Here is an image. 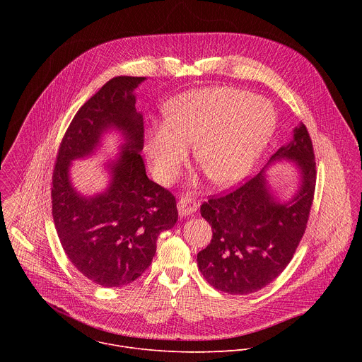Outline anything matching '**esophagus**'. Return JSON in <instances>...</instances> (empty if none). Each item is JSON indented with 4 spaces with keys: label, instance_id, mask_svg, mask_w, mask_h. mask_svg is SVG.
<instances>
[{
    "label": "esophagus",
    "instance_id": "obj_1",
    "mask_svg": "<svg viewBox=\"0 0 362 362\" xmlns=\"http://www.w3.org/2000/svg\"><path fill=\"white\" fill-rule=\"evenodd\" d=\"M197 202L190 194H182L177 202V211L180 216H187L196 212Z\"/></svg>",
    "mask_w": 362,
    "mask_h": 362
}]
</instances>
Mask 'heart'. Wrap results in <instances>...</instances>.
<instances>
[{
  "label": "heart",
  "instance_id": "obj_1",
  "mask_svg": "<svg viewBox=\"0 0 362 362\" xmlns=\"http://www.w3.org/2000/svg\"><path fill=\"white\" fill-rule=\"evenodd\" d=\"M271 103L249 91L216 87L173 98L166 123L154 126L144 143L153 172L172 182L194 144V159L211 182L233 185L252 169L275 130Z\"/></svg>",
  "mask_w": 362,
  "mask_h": 362
}]
</instances>
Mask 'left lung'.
Returning a JSON list of instances; mask_svg holds the SVG:
<instances>
[{"mask_svg": "<svg viewBox=\"0 0 362 362\" xmlns=\"http://www.w3.org/2000/svg\"><path fill=\"white\" fill-rule=\"evenodd\" d=\"M281 159L293 160L300 170L299 190L292 200L276 202L262 170L200 206V215L212 226L214 236L197 253V267L204 279L222 292L246 295L271 284L288 267L305 233L317 163L303 124L293 130V140L281 147L269 163Z\"/></svg>", "mask_w": 362, "mask_h": 362, "instance_id": "left-lung-1", "label": "left lung"}]
</instances>
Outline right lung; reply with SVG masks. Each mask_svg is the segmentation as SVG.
<instances>
[{
    "label": "right lung",
    "instance_id": "add662e5",
    "mask_svg": "<svg viewBox=\"0 0 362 362\" xmlns=\"http://www.w3.org/2000/svg\"><path fill=\"white\" fill-rule=\"evenodd\" d=\"M144 80L115 77L90 97L73 117L53 170L51 204L62 246L78 272L106 288L137 279L151 264L160 232L177 221L176 197L147 177L140 156L144 127L133 91ZM109 128L127 139L110 165L111 186L93 198L81 197L69 183L71 160L92 152Z\"/></svg>",
    "mask_w": 362,
    "mask_h": 362
}]
</instances>
